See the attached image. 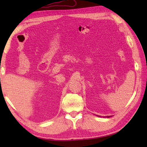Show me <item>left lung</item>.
I'll use <instances>...</instances> for the list:
<instances>
[{"instance_id":"left-lung-1","label":"left lung","mask_w":147,"mask_h":147,"mask_svg":"<svg viewBox=\"0 0 147 147\" xmlns=\"http://www.w3.org/2000/svg\"><path fill=\"white\" fill-rule=\"evenodd\" d=\"M98 116H99V115H98ZM107 117H110L111 116H107Z\"/></svg>"}]
</instances>
